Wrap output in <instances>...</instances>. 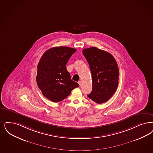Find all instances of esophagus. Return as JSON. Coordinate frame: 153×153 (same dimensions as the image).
<instances>
[{
    "mask_svg": "<svg viewBox=\"0 0 153 153\" xmlns=\"http://www.w3.org/2000/svg\"><path fill=\"white\" fill-rule=\"evenodd\" d=\"M79 86L82 85V82L81 81H79Z\"/></svg>",
    "mask_w": 153,
    "mask_h": 153,
    "instance_id": "esophagus-1",
    "label": "esophagus"
}]
</instances>
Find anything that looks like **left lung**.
<instances>
[{
    "mask_svg": "<svg viewBox=\"0 0 153 153\" xmlns=\"http://www.w3.org/2000/svg\"><path fill=\"white\" fill-rule=\"evenodd\" d=\"M92 73V91L88 97L97 104L110 99L116 91L119 70L114 57L96 47L83 49Z\"/></svg>",
    "mask_w": 153,
    "mask_h": 153,
    "instance_id": "obj_1",
    "label": "left lung"
}]
</instances>
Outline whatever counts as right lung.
<instances>
[{"mask_svg":"<svg viewBox=\"0 0 153 153\" xmlns=\"http://www.w3.org/2000/svg\"><path fill=\"white\" fill-rule=\"evenodd\" d=\"M76 49L56 47L44 52L37 65V84L43 95L57 102L67 98L71 91L79 86L72 81L66 65Z\"/></svg>","mask_w":153,"mask_h":153,"instance_id":"right-lung-1","label":"right lung"}]
</instances>
